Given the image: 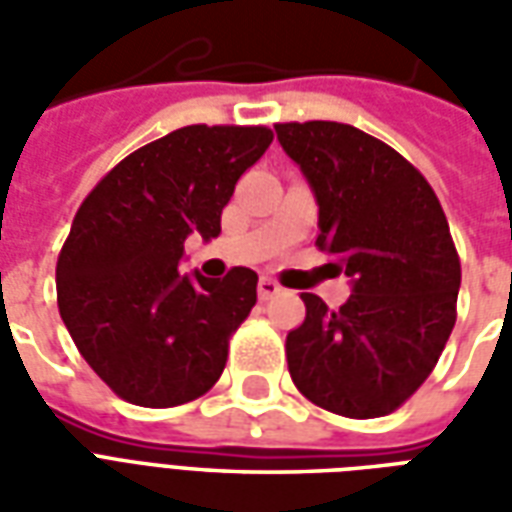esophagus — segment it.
Here are the masks:
<instances>
[{
  "mask_svg": "<svg viewBox=\"0 0 512 512\" xmlns=\"http://www.w3.org/2000/svg\"><path fill=\"white\" fill-rule=\"evenodd\" d=\"M279 293H282V288H279L274 279L260 277V282H257V296H260V299H274Z\"/></svg>",
  "mask_w": 512,
  "mask_h": 512,
  "instance_id": "1",
  "label": "esophagus"
}]
</instances>
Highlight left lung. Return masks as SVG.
Instances as JSON below:
<instances>
[{
	"label": "left lung",
	"mask_w": 512,
	"mask_h": 512,
	"mask_svg": "<svg viewBox=\"0 0 512 512\" xmlns=\"http://www.w3.org/2000/svg\"><path fill=\"white\" fill-rule=\"evenodd\" d=\"M282 150L318 202V249L351 296L329 310L301 293L307 318L288 334L293 384L351 419L392 414L439 362L455 326L461 260L439 197L376 136L345 123H277Z\"/></svg>",
	"instance_id": "left-lung-1"
}]
</instances>
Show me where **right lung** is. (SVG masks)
<instances>
[{
	"instance_id": "obj_1",
	"label": "right lung",
	"mask_w": 512,
	"mask_h": 512,
	"mask_svg": "<svg viewBox=\"0 0 512 512\" xmlns=\"http://www.w3.org/2000/svg\"><path fill=\"white\" fill-rule=\"evenodd\" d=\"M263 126H186L126 156L76 211L57 260L73 343L115 395L169 408L205 395L257 301V274H180L194 233H222L235 183L271 145Z\"/></svg>"
}]
</instances>
